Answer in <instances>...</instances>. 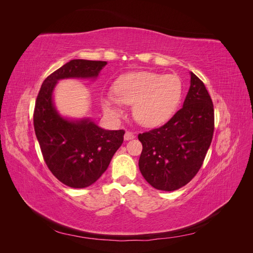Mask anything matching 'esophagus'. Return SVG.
<instances>
[{"label": "esophagus", "instance_id": "34e87169", "mask_svg": "<svg viewBox=\"0 0 253 253\" xmlns=\"http://www.w3.org/2000/svg\"><path fill=\"white\" fill-rule=\"evenodd\" d=\"M135 134L134 133H132V132H126V134H125V140H131V139H134L135 138Z\"/></svg>", "mask_w": 253, "mask_h": 253}]
</instances>
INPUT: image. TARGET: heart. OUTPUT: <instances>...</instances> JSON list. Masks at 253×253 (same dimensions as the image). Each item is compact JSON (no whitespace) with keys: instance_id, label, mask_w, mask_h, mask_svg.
Here are the masks:
<instances>
[{"instance_id":"1","label":"heart","mask_w":253,"mask_h":253,"mask_svg":"<svg viewBox=\"0 0 253 253\" xmlns=\"http://www.w3.org/2000/svg\"><path fill=\"white\" fill-rule=\"evenodd\" d=\"M114 94L102 96L104 113L113 119L124 115V104L133 105V117L143 126H159L177 110L182 84L176 75L133 72L120 76L114 83Z\"/></svg>"}]
</instances>
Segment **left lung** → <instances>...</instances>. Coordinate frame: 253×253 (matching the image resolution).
Returning <instances> with one entry per match:
<instances>
[{"label":"left lung","mask_w":253,"mask_h":253,"mask_svg":"<svg viewBox=\"0 0 253 253\" xmlns=\"http://www.w3.org/2000/svg\"><path fill=\"white\" fill-rule=\"evenodd\" d=\"M191 80L182 108L158 128L138 135L142 143L139 170L157 190L175 191L201 169L214 131L211 97L202 80Z\"/></svg>","instance_id":"1"}]
</instances>
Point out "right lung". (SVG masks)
<instances>
[{
  "mask_svg": "<svg viewBox=\"0 0 253 253\" xmlns=\"http://www.w3.org/2000/svg\"><path fill=\"white\" fill-rule=\"evenodd\" d=\"M106 64L71 60L44 80L37 97L34 126L42 155L56 178L71 188H86L100 178L124 142L125 131L104 129L89 117L63 116L53 102V90L60 80L94 81Z\"/></svg>",
  "mask_w": 253,
  "mask_h": 253,
  "instance_id": "1",
  "label": "right lung"
}]
</instances>
